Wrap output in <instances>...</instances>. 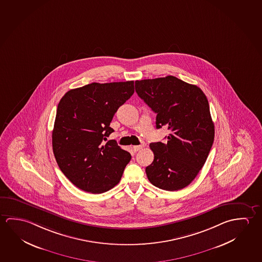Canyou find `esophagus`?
<instances>
[{"mask_svg":"<svg viewBox=\"0 0 262 262\" xmlns=\"http://www.w3.org/2000/svg\"><path fill=\"white\" fill-rule=\"evenodd\" d=\"M142 148H143V145L133 146V150H134V151H138V150H141Z\"/></svg>","mask_w":262,"mask_h":262,"instance_id":"34e87169","label":"esophagus"}]
</instances>
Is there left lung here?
I'll return each instance as SVG.
<instances>
[{"label": "left lung", "mask_w": 262, "mask_h": 262, "mask_svg": "<svg viewBox=\"0 0 262 262\" xmlns=\"http://www.w3.org/2000/svg\"><path fill=\"white\" fill-rule=\"evenodd\" d=\"M138 96L157 114L156 129L167 126V142H151L154 162L145 169L152 185L177 191L192 183L213 145L214 125L200 88L173 76L135 81Z\"/></svg>", "instance_id": "1"}]
</instances>
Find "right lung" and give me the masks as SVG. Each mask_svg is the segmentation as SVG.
<instances>
[{"instance_id":"right-lung-1","label":"right lung","mask_w":262,"mask_h":262,"mask_svg":"<svg viewBox=\"0 0 262 262\" xmlns=\"http://www.w3.org/2000/svg\"><path fill=\"white\" fill-rule=\"evenodd\" d=\"M134 93V82L91 83L69 90L60 99L52 133L56 163L73 185L102 193L120 182L132 155L116 141H103L118 108Z\"/></svg>"}]
</instances>
